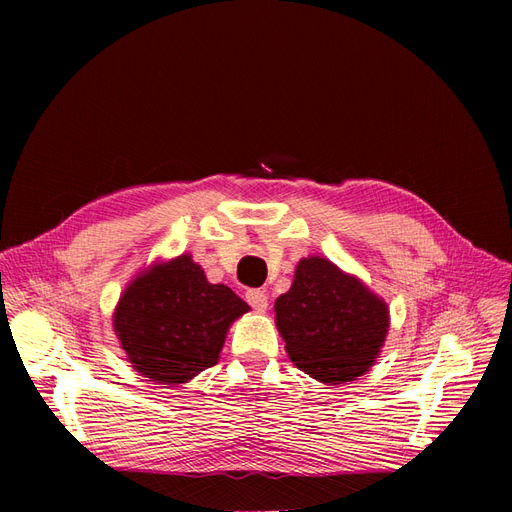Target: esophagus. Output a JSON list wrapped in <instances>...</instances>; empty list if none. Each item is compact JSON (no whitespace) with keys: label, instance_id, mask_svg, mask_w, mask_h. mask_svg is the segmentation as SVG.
I'll return each instance as SVG.
<instances>
[{"label":"esophagus","instance_id":"obj_1","mask_svg":"<svg viewBox=\"0 0 512 512\" xmlns=\"http://www.w3.org/2000/svg\"><path fill=\"white\" fill-rule=\"evenodd\" d=\"M245 301L250 303L256 309V312H265V309L269 307L265 290H247L245 292Z\"/></svg>","mask_w":512,"mask_h":512}]
</instances>
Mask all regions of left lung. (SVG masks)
Listing matches in <instances>:
<instances>
[{
    "label": "left lung",
    "mask_w": 512,
    "mask_h": 512,
    "mask_svg": "<svg viewBox=\"0 0 512 512\" xmlns=\"http://www.w3.org/2000/svg\"><path fill=\"white\" fill-rule=\"evenodd\" d=\"M290 361L324 384H344L374 365L389 331V307L331 260L303 258L275 301Z\"/></svg>",
    "instance_id": "8db88e82"
}]
</instances>
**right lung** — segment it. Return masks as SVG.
I'll return each mask as SVG.
<instances>
[{
	"label": "right lung",
	"mask_w": 512,
	"mask_h": 512,
	"mask_svg": "<svg viewBox=\"0 0 512 512\" xmlns=\"http://www.w3.org/2000/svg\"><path fill=\"white\" fill-rule=\"evenodd\" d=\"M250 305L181 254L138 273L123 290L113 329L138 374L183 384L220 359L228 327Z\"/></svg>",
	"instance_id": "add662e5"
}]
</instances>
